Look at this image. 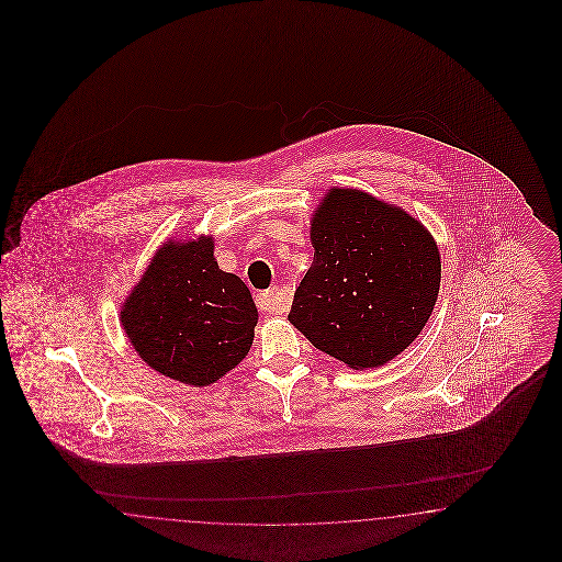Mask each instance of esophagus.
<instances>
[{
	"instance_id": "esophagus-1",
	"label": "esophagus",
	"mask_w": 562,
	"mask_h": 562,
	"mask_svg": "<svg viewBox=\"0 0 562 562\" xmlns=\"http://www.w3.org/2000/svg\"><path fill=\"white\" fill-rule=\"evenodd\" d=\"M257 306H259V311H263L268 315H278L286 308V303H284V296L280 290L270 289L257 294Z\"/></svg>"
}]
</instances>
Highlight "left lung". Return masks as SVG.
<instances>
[{"instance_id":"8db88e82","label":"left lung","mask_w":562,"mask_h":562,"mask_svg":"<svg viewBox=\"0 0 562 562\" xmlns=\"http://www.w3.org/2000/svg\"><path fill=\"white\" fill-rule=\"evenodd\" d=\"M313 263L290 324L355 371L381 367L423 331L441 257L423 222L360 189H329L311 218Z\"/></svg>"}]
</instances>
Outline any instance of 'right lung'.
I'll return each instance as SVG.
<instances>
[{"mask_svg":"<svg viewBox=\"0 0 562 562\" xmlns=\"http://www.w3.org/2000/svg\"><path fill=\"white\" fill-rule=\"evenodd\" d=\"M120 319L154 371L205 387L251 350L257 308L245 282L218 268L214 238H170L125 299Z\"/></svg>","mask_w":562,"mask_h":562,"instance_id":"obj_1","label":"right lung"}]
</instances>
